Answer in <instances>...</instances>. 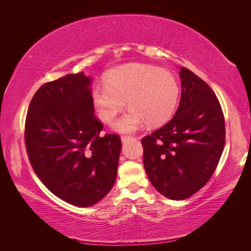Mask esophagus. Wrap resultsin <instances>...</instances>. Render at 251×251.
<instances>
[{
  "label": "esophagus",
  "instance_id": "obj_1",
  "mask_svg": "<svg viewBox=\"0 0 251 251\" xmlns=\"http://www.w3.org/2000/svg\"><path fill=\"white\" fill-rule=\"evenodd\" d=\"M131 139V137H129V136H123L122 137V142H127V141H129Z\"/></svg>",
  "mask_w": 251,
  "mask_h": 251
}]
</instances>
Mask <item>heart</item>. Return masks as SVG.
<instances>
[{
	"mask_svg": "<svg viewBox=\"0 0 251 251\" xmlns=\"http://www.w3.org/2000/svg\"><path fill=\"white\" fill-rule=\"evenodd\" d=\"M180 96L177 79L168 71L146 65L126 66L112 71L106 83H97L92 98L99 119L109 123L124 108L129 110L113 123L119 132H132L147 123L154 126L168 121Z\"/></svg>",
	"mask_w": 251,
	"mask_h": 251,
	"instance_id": "heart-1",
	"label": "heart"
}]
</instances>
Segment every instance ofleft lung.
Here are the masks:
<instances>
[{"instance_id": "8db88e82", "label": "left lung", "mask_w": 251, "mask_h": 251, "mask_svg": "<svg viewBox=\"0 0 251 251\" xmlns=\"http://www.w3.org/2000/svg\"><path fill=\"white\" fill-rule=\"evenodd\" d=\"M180 103L167 124L141 140L152 185L169 200L195 194L211 178L226 142L225 117L212 89L181 68Z\"/></svg>"}]
</instances>
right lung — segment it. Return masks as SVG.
I'll return each instance as SVG.
<instances>
[{
	"label": "right lung",
	"instance_id": "add662e5",
	"mask_svg": "<svg viewBox=\"0 0 251 251\" xmlns=\"http://www.w3.org/2000/svg\"><path fill=\"white\" fill-rule=\"evenodd\" d=\"M92 78L67 74L41 86L25 119V140L31 166L52 194L69 204H97L113 188L122 142L101 137Z\"/></svg>",
	"mask_w": 251,
	"mask_h": 251
}]
</instances>
